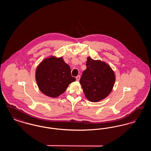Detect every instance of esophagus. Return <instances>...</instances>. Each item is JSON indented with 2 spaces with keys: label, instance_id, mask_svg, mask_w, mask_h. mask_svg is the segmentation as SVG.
Segmentation results:
<instances>
[{
  "label": "esophagus",
  "instance_id": "esophagus-1",
  "mask_svg": "<svg viewBox=\"0 0 151 151\" xmlns=\"http://www.w3.org/2000/svg\"><path fill=\"white\" fill-rule=\"evenodd\" d=\"M76 80H77V81H79V80H80V75L77 76L76 77Z\"/></svg>",
  "mask_w": 151,
  "mask_h": 151
}]
</instances>
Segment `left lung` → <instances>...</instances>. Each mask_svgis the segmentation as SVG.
I'll list each match as a JSON object with an SVG mask.
<instances>
[{
  "instance_id": "1",
  "label": "left lung",
  "mask_w": 151,
  "mask_h": 151,
  "mask_svg": "<svg viewBox=\"0 0 151 151\" xmlns=\"http://www.w3.org/2000/svg\"><path fill=\"white\" fill-rule=\"evenodd\" d=\"M86 68L80 80V84L86 99L97 102L111 93L115 81V75L110 66L100 60L87 58Z\"/></svg>"
}]
</instances>
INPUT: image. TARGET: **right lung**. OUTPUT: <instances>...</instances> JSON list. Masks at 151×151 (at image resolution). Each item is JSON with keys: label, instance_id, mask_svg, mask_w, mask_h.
Masks as SVG:
<instances>
[{"label": "right lung", "instance_id": "obj_1", "mask_svg": "<svg viewBox=\"0 0 151 151\" xmlns=\"http://www.w3.org/2000/svg\"><path fill=\"white\" fill-rule=\"evenodd\" d=\"M36 80L42 93L56 98L64 93L76 79L71 76V68L63 58L52 55L44 59L37 67Z\"/></svg>", "mask_w": 151, "mask_h": 151}]
</instances>
